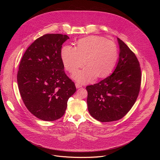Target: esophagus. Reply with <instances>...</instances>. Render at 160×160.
I'll return each instance as SVG.
<instances>
[{
	"mask_svg": "<svg viewBox=\"0 0 160 160\" xmlns=\"http://www.w3.org/2000/svg\"><path fill=\"white\" fill-rule=\"evenodd\" d=\"M75 86H76V88H79L82 87V85H80V84L78 83H75Z\"/></svg>",
	"mask_w": 160,
	"mask_h": 160,
	"instance_id": "obj_1",
	"label": "esophagus"
}]
</instances>
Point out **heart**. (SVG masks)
<instances>
[{"label":"heart","mask_w":160,"mask_h":160,"mask_svg":"<svg viewBox=\"0 0 160 160\" xmlns=\"http://www.w3.org/2000/svg\"><path fill=\"white\" fill-rule=\"evenodd\" d=\"M61 56L65 69L70 73L75 72L85 63L87 64L73 76L76 81L87 83L97 76L106 77L112 70L118 59V49L111 40L92 36L79 40L76 48L64 45Z\"/></svg>","instance_id":"obj_1"}]
</instances>
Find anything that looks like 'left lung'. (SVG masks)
<instances>
[{
	"mask_svg": "<svg viewBox=\"0 0 160 160\" xmlns=\"http://www.w3.org/2000/svg\"><path fill=\"white\" fill-rule=\"evenodd\" d=\"M119 59L115 70L105 79L86 87L90 115L101 122L117 121L127 115L141 88V71L135 54L119 38Z\"/></svg>",
	"mask_w": 160,
	"mask_h": 160,
	"instance_id": "left-lung-1",
	"label": "left lung"
}]
</instances>
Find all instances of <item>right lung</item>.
Listing matches in <instances>:
<instances>
[{
  "instance_id": "1",
  "label": "right lung",
  "mask_w": 160,
  "mask_h": 160,
  "mask_svg": "<svg viewBox=\"0 0 160 160\" xmlns=\"http://www.w3.org/2000/svg\"><path fill=\"white\" fill-rule=\"evenodd\" d=\"M69 38L66 35L45 34L30 45L20 61L17 81L22 100L42 120L61 118L68 99L77 90L64 73L61 56L62 45Z\"/></svg>"
}]
</instances>
